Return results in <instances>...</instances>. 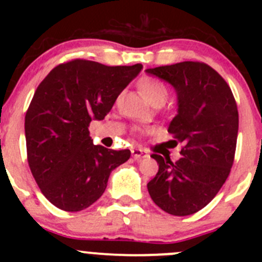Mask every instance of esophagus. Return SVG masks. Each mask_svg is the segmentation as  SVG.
Masks as SVG:
<instances>
[{
  "mask_svg": "<svg viewBox=\"0 0 262 262\" xmlns=\"http://www.w3.org/2000/svg\"><path fill=\"white\" fill-rule=\"evenodd\" d=\"M132 156H133L134 160L137 161L148 157L147 152L144 149H142V148H133V149H132Z\"/></svg>",
  "mask_w": 262,
  "mask_h": 262,
  "instance_id": "34e87169",
  "label": "esophagus"
}]
</instances>
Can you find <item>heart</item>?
<instances>
[{"mask_svg":"<svg viewBox=\"0 0 262 262\" xmlns=\"http://www.w3.org/2000/svg\"><path fill=\"white\" fill-rule=\"evenodd\" d=\"M138 87L141 90L142 95L147 99L149 104L153 106L157 104L162 105L167 99V89L162 82L157 81L152 77H143L138 82Z\"/></svg>","mask_w":262,"mask_h":262,"instance_id":"b5f03b06","label":"heart"}]
</instances>
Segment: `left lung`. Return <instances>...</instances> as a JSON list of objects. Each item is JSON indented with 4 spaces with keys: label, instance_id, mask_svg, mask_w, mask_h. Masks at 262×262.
<instances>
[{
    "label": "left lung",
    "instance_id": "1",
    "mask_svg": "<svg viewBox=\"0 0 262 262\" xmlns=\"http://www.w3.org/2000/svg\"><path fill=\"white\" fill-rule=\"evenodd\" d=\"M178 95V114L168 125L181 158L152 155L158 172L147 184L156 205L172 215H190L209 204L233 165L238 110L227 82L205 63L180 62L148 68Z\"/></svg>",
    "mask_w": 262,
    "mask_h": 262
}]
</instances>
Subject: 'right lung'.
<instances>
[{
    "mask_svg": "<svg viewBox=\"0 0 262 262\" xmlns=\"http://www.w3.org/2000/svg\"><path fill=\"white\" fill-rule=\"evenodd\" d=\"M142 68L75 59L40 82L25 115L26 150L31 173L53 205L86 209L104 194L112 171L129 160V149L95 146L89 125L105 118Z\"/></svg>",
    "mask_w": 262,
    "mask_h": 262,
    "instance_id": "right-lung-1",
    "label": "right lung"
}]
</instances>
